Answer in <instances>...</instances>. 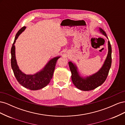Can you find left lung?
Here are the masks:
<instances>
[{
  "mask_svg": "<svg viewBox=\"0 0 125 125\" xmlns=\"http://www.w3.org/2000/svg\"><path fill=\"white\" fill-rule=\"evenodd\" d=\"M99 29L100 32L108 39L106 33L101 28ZM108 48V54L103 66L96 73L89 77H81L78 71L77 66L71 62H68L71 72L72 81L78 89L82 91H91L97 88L105 82L112 64V47L109 41Z\"/></svg>",
  "mask_w": 125,
  "mask_h": 125,
  "instance_id": "1",
  "label": "left lung"
}]
</instances>
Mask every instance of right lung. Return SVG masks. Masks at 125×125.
I'll return each mask as SVG.
<instances>
[{
	"label": "right lung",
	"instance_id": "obj_1",
	"mask_svg": "<svg viewBox=\"0 0 125 125\" xmlns=\"http://www.w3.org/2000/svg\"><path fill=\"white\" fill-rule=\"evenodd\" d=\"M25 28V26H23L19 30L15 37L11 50V65L15 77L21 85L31 90H37L44 88L50 82L54 73L57 60L60 58V57H56L52 59L42 70L35 74H26L22 73L19 68L17 63L15 55L14 43H16L18 36L24 31Z\"/></svg>",
	"mask_w": 125,
	"mask_h": 125
}]
</instances>
